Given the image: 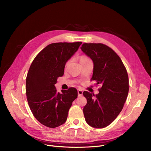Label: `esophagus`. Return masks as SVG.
Wrapping results in <instances>:
<instances>
[{"instance_id": "34e87169", "label": "esophagus", "mask_w": 151, "mask_h": 151, "mask_svg": "<svg viewBox=\"0 0 151 151\" xmlns=\"http://www.w3.org/2000/svg\"><path fill=\"white\" fill-rule=\"evenodd\" d=\"M78 97H81L83 96V91L81 89H78Z\"/></svg>"}]
</instances>
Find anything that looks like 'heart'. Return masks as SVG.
<instances>
[{"label":"heart","instance_id":"b5f03b06","mask_svg":"<svg viewBox=\"0 0 151 151\" xmlns=\"http://www.w3.org/2000/svg\"><path fill=\"white\" fill-rule=\"evenodd\" d=\"M89 59H90L88 56H86V55H81V56H80V62H81L83 61H86V60H89ZM70 62V60H67V62L65 63V67L68 66V65L69 64Z\"/></svg>","mask_w":151,"mask_h":151}]
</instances>
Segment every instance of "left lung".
<instances>
[{
	"label": "left lung",
	"instance_id": "8db88e82",
	"mask_svg": "<svg viewBox=\"0 0 151 151\" xmlns=\"http://www.w3.org/2000/svg\"><path fill=\"white\" fill-rule=\"evenodd\" d=\"M81 50L93 62L91 81L101 84L97 95L84 91L83 108L86 122L94 128L109 125L119 114L128 96L129 76L119 56L102 43H83Z\"/></svg>",
	"mask_w": 151,
	"mask_h": 151
}]
</instances>
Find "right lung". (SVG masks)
Masks as SVG:
<instances>
[{
    "label": "right lung",
    "instance_id": "right-lung-1",
    "mask_svg": "<svg viewBox=\"0 0 151 151\" xmlns=\"http://www.w3.org/2000/svg\"><path fill=\"white\" fill-rule=\"evenodd\" d=\"M82 42L54 43L45 47L32 62L26 91L28 104L37 120L50 128L64 124L72 102L78 97L75 88L57 92V79L64 73L65 63Z\"/></svg>",
    "mask_w": 151,
    "mask_h": 151
}]
</instances>
